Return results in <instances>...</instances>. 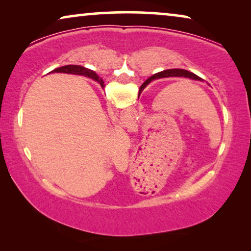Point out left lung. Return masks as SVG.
<instances>
[{"instance_id":"8db88e82","label":"left lung","mask_w":251,"mask_h":251,"mask_svg":"<svg viewBox=\"0 0 251 251\" xmlns=\"http://www.w3.org/2000/svg\"><path fill=\"white\" fill-rule=\"evenodd\" d=\"M168 76L188 77V78H192V80L202 81L201 77H199L198 75L191 73V72H188V71H185V70H167V71L160 72V73L153 75V76H151V77L149 78V80H146V82H144V84H143L142 87H140V89H139V94L144 90V88H145L146 85L149 84L150 82L152 81V80H155V78H160V77H168Z\"/></svg>"}]
</instances>
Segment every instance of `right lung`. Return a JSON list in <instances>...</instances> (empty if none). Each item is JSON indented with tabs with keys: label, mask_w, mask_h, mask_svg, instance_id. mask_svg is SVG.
<instances>
[{
	"label": "right lung",
	"mask_w": 251,
	"mask_h": 251,
	"mask_svg": "<svg viewBox=\"0 0 251 251\" xmlns=\"http://www.w3.org/2000/svg\"><path fill=\"white\" fill-rule=\"evenodd\" d=\"M56 73H67V74H74V75H82V76H88L94 78V80L98 81L101 87H104V81L98 77V75L95 73L94 71L85 68L83 66H78V65H67V66H63L52 71Z\"/></svg>",
	"instance_id": "obj_1"
}]
</instances>
